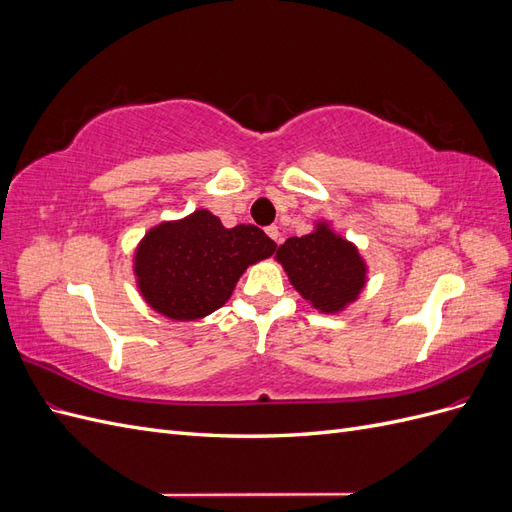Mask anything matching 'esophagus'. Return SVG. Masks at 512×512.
<instances>
[{
	"label": "esophagus",
	"mask_w": 512,
	"mask_h": 512,
	"mask_svg": "<svg viewBox=\"0 0 512 512\" xmlns=\"http://www.w3.org/2000/svg\"><path fill=\"white\" fill-rule=\"evenodd\" d=\"M267 235H269L275 243H280V230H277V226H267Z\"/></svg>",
	"instance_id": "esophagus-1"
}]
</instances>
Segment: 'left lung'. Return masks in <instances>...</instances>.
Segmentation results:
<instances>
[{"mask_svg": "<svg viewBox=\"0 0 512 512\" xmlns=\"http://www.w3.org/2000/svg\"><path fill=\"white\" fill-rule=\"evenodd\" d=\"M275 256L290 284L320 312H339L365 284V265L354 245L322 224L312 235L286 239Z\"/></svg>", "mask_w": 512, "mask_h": 512, "instance_id": "1", "label": "left lung"}]
</instances>
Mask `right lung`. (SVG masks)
Here are the masks:
<instances>
[{
    "mask_svg": "<svg viewBox=\"0 0 512 512\" xmlns=\"http://www.w3.org/2000/svg\"><path fill=\"white\" fill-rule=\"evenodd\" d=\"M275 247L258 226L224 228L220 218L200 209L149 230L136 250L134 271L156 312L196 320L222 307L247 265L269 258Z\"/></svg>",
    "mask_w": 512,
    "mask_h": 512,
    "instance_id": "right-lung-1",
    "label": "right lung"
}]
</instances>
